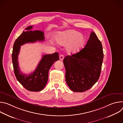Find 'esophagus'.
I'll list each match as a JSON object with an SVG mask.
<instances>
[{
	"label": "esophagus",
	"instance_id": "esophagus-1",
	"mask_svg": "<svg viewBox=\"0 0 123 123\" xmlns=\"http://www.w3.org/2000/svg\"><path fill=\"white\" fill-rule=\"evenodd\" d=\"M64 55H59V59H60V60H62L64 59Z\"/></svg>",
	"mask_w": 123,
	"mask_h": 123
}]
</instances>
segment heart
<instances>
[{
	"label": "heart",
	"instance_id": "obj_1",
	"mask_svg": "<svg viewBox=\"0 0 123 123\" xmlns=\"http://www.w3.org/2000/svg\"><path fill=\"white\" fill-rule=\"evenodd\" d=\"M56 40L59 45L67 46V50L68 54H74L80 50L85 43V38L77 31L68 30L59 32Z\"/></svg>",
	"mask_w": 123,
	"mask_h": 123
}]
</instances>
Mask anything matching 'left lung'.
<instances>
[{
    "label": "left lung",
    "instance_id": "obj_1",
    "mask_svg": "<svg viewBox=\"0 0 123 123\" xmlns=\"http://www.w3.org/2000/svg\"><path fill=\"white\" fill-rule=\"evenodd\" d=\"M103 57L102 43L92 31L85 48L64 59L66 81L70 89L81 92L91 89L99 79Z\"/></svg>",
    "mask_w": 123,
    "mask_h": 123
}]
</instances>
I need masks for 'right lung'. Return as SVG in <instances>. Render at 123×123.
<instances>
[{
  "label": "right lung",
  "mask_w": 123,
  "mask_h": 123,
  "mask_svg": "<svg viewBox=\"0 0 123 123\" xmlns=\"http://www.w3.org/2000/svg\"><path fill=\"white\" fill-rule=\"evenodd\" d=\"M32 26L26 28V31H23L16 39L13 44L12 56L14 73L17 80L26 90L31 92H39L46 86L48 80L49 69L55 62L59 60V54L55 52L52 55H44L33 73L28 75L22 74L18 62L20 46L27 43L44 41L43 31H32Z\"/></svg>",
  "instance_id": "add662e5"
}]
</instances>
